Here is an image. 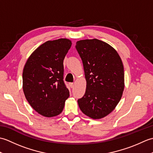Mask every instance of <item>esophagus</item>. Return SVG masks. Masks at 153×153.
Returning <instances> with one entry per match:
<instances>
[{
    "label": "esophagus",
    "instance_id": "1",
    "mask_svg": "<svg viewBox=\"0 0 153 153\" xmlns=\"http://www.w3.org/2000/svg\"><path fill=\"white\" fill-rule=\"evenodd\" d=\"M74 85H75V84L74 83H70V86L71 88H73V87H74Z\"/></svg>",
    "mask_w": 153,
    "mask_h": 153
}]
</instances>
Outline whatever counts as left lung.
I'll list each match as a JSON object with an SVG mask.
<instances>
[{
	"label": "left lung",
	"mask_w": 153,
	"mask_h": 153,
	"mask_svg": "<svg viewBox=\"0 0 153 153\" xmlns=\"http://www.w3.org/2000/svg\"><path fill=\"white\" fill-rule=\"evenodd\" d=\"M86 79L84 96L77 100L82 112L92 119L111 113L120 102L124 89V70L114 48L97 39L77 41Z\"/></svg>",
	"instance_id": "left-lung-1"
}]
</instances>
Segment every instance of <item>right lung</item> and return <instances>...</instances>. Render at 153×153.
Wrapping results in <instances>:
<instances>
[{"label":"right lung","mask_w":153,"mask_h":153,"mask_svg":"<svg viewBox=\"0 0 153 153\" xmlns=\"http://www.w3.org/2000/svg\"><path fill=\"white\" fill-rule=\"evenodd\" d=\"M71 46L68 39L48 41L27 58L23 70V91L29 104L47 118L62 112L70 93L63 81V61Z\"/></svg>","instance_id":"add662e5"}]
</instances>
